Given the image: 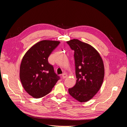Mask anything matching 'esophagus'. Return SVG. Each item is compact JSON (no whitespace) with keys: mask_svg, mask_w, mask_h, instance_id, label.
Instances as JSON below:
<instances>
[{"mask_svg":"<svg viewBox=\"0 0 127 127\" xmlns=\"http://www.w3.org/2000/svg\"><path fill=\"white\" fill-rule=\"evenodd\" d=\"M67 76H68V75L66 74V73H64V74H63L62 75V77H63V78H64V79L67 78Z\"/></svg>","mask_w":127,"mask_h":127,"instance_id":"34e87169","label":"esophagus"}]
</instances>
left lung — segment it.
Returning a JSON list of instances; mask_svg holds the SVG:
<instances>
[{
    "instance_id": "8db88e82",
    "label": "left lung",
    "mask_w": 127,
    "mask_h": 127,
    "mask_svg": "<svg viewBox=\"0 0 127 127\" xmlns=\"http://www.w3.org/2000/svg\"><path fill=\"white\" fill-rule=\"evenodd\" d=\"M74 50L76 83L68 89L71 96L79 102L90 100L100 89L104 77L102 57L93 47L78 39L67 41Z\"/></svg>"
}]
</instances>
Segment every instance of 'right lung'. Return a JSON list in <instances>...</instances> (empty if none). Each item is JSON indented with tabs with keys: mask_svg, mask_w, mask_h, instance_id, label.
I'll use <instances>...</instances> for the list:
<instances>
[{
	"mask_svg": "<svg viewBox=\"0 0 127 127\" xmlns=\"http://www.w3.org/2000/svg\"><path fill=\"white\" fill-rule=\"evenodd\" d=\"M60 41L42 40L31 47L23 57L20 78L25 91L34 98L48 94L59 79L48 57Z\"/></svg>",
	"mask_w": 127,
	"mask_h": 127,
	"instance_id": "1",
	"label": "right lung"
}]
</instances>
